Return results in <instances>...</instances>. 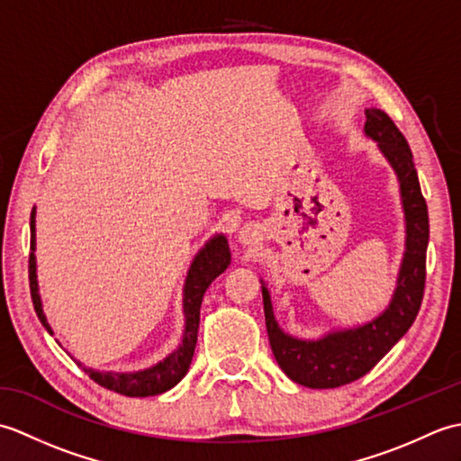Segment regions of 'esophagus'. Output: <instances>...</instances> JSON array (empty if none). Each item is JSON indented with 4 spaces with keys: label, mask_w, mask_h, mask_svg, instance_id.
I'll list each match as a JSON object with an SVG mask.
<instances>
[{
    "label": "esophagus",
    "mask_w": 461,
    "mask_h": 461,
    "mask_svg": "<svg viewBox=\"0 0 461 461\" xmlns=\"http://www.w3.org/2000/svg\"><path fill=\"white\" fill-rule=\"evenodd\" d=\"M259 233L256 231V228H251V225H246V228L240 230V241L243 246H253V243L258 241Z\"/></svg>",
    "instance_id": "esophagus-1"
}]
</instances>
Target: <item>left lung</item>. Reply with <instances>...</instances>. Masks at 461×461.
Here are the masks:
<instances>
[{
    "mask_svg": "<svg viewBox=\"0 0 461 461\" xmlns=\"http://www.w3.org/2000/svg\"><path fill=\"white\" fill-rule=\"evenodd\" d=\"M365 114V134L376 140L380 152L398 176L406 220V251L390 305L365 325L330 330L317 340L291 337L277 325L269 291L261 281L273 357L293 382L307 388H337L365 376L412 327L424 297L429 223L412 150L384 111L366 109Z\"/></svg>",
    "mask_w": 461,
    "mask_h": 461,
    "instance_id": "left-lung-1",
    "label": "left lung"
}]
</instances>
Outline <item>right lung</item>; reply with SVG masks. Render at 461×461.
Masks as SVG:
<instances>
[{
  "label": "right lung",
  "mask_w": 461,
  "mask_h": 461,
  "mask_svg": "<svg viewBox=\"0 0 461 461\" xmlns=\"http://www.w3.org/2000/svg\"><path fill=\"white\" fill-rule=\"evenodd\" d=\"M231 263V253L228 240L221 233L213 236L205 246L198 251L194 258L192 266L188 269V277L184 283V337L182 345L176 348L172 355L166 357L158 365H154L146 370L139 372H99L93 368H85L81 362L77 365L83 366L86 375H89L96 384L104 386L106 390L119 393L122 396L131 398H144V396H156L162 394L166 390L178 384L185 376L190 368V362L194 357L195 340H198V327H200V307L203 293L212 285V281L221 276ZM29 289H32L33 307L39 321L43 322L49 335H53V329L49 327L47 317L43 312L41 297H39L37 287V263H35V208L32 212V253H29Z\"/></svg>",
  "instance_id": "1"
}]
</instances>
